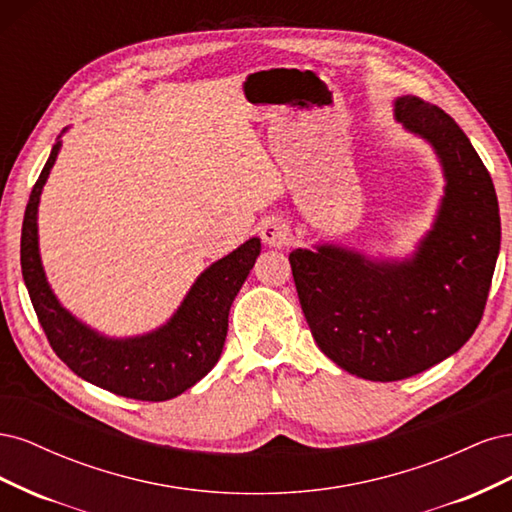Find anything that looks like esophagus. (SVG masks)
Masks as SVG:
<instances>
[{
  "mask_svg": "<svg viewBox=\"0 0 512 512\" xmlns=\"http://www.w3.org/2000/svg\"><path fill=\"white\" fill-rule=\"evenodd\" d=\"M260 237L269 247H284L292 241V230L286 220L282 218H269L260 226Z\"/></svg>",
  "mask_w": 512,
  "mask_h": 512,
  "instance_id": "esophagus-1",
  "label": "esophagus"
}]
</instances>
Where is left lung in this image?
Here are the masks:
<instances>
[{"label": "left lung", "mask_w": 512, "mask_h": 512, "mask_svg": "<svg viewBox=\"0 0 512 512\" xmlns=\"http://www.w3.org/2000/svg\"><path fill=\"white\" fill-rule=\"evenodd\" d=\"M395 115L436 147L446 175L440 215L416 256L376 265L333 245L288 256L318 348L374 382L421 374L468 342L500 252L498 196L470 138L416 96L399 98Z\"/></svg>", "instance_id": "obj_1"}]
</instances>
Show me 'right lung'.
I'll use <instances>...</instances> for the list:
<instances>
[{"label":"right lung","instance_id":"add662e5","mask_svg":"<svg viewBox=\"0 0 512 512\" xmlns=\"http://www.w3.org/2000/svg\"><path fill=\"white\" fill-rule=\"evenodd\" d=\"M57 151L59 143L29 194L21 230L23 280L40 327L59 359L83 380L128 399H173L205 378L218 363L226 342L230 305L260 254V239L245 241L226 258L213 262L160 331L134 339H106L57 303L40 265L36 213Z\"/></svg>","mask_w":512,"mask_h":512}]
</instances>
